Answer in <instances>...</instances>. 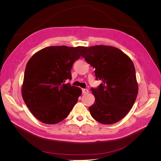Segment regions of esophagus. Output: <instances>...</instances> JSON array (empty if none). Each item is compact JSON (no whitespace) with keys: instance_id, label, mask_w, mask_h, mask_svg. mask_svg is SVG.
I'll return each instance as SVG.
<instances>
[{"instance_id":"1","label":"esophagus","mask_w":161,"mask_h":161,"mask_svg":"<svg viewBox=\"0 0 161 161\" xmlns=\"http://www.w3.org/2000/svg\"><path fill=\"white\" fill-rule=\"evenodd\" d=\"M82 94H87L89 92V90L86 89H82Z\"/></svg>"}]
</instances>
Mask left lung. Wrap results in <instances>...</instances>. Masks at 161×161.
I'll return each mask as SVG.
<instances>
[{
	"label": "left lung",
	"instance_id": "obj_1",
	"mask_svg": "<svg viewBox=\"0 0 161 161\" xmlns=\"http://www.w3.org/2000/svg\"><path fill=\"white\" fill-rule=\"evenodd\" d=\"M82 56L95 69L96 79L103 82L91 89L95 97L89 108L91 116L103 124L118 122L128 114L138 95L132 61L118 48L103 45L87 47Z\"/></svg>",
	"mask_w": 161,
	"mask_h": 161
}]
</instances>
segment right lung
Listing matches in <instances>:
<instances>
[{
    "instance_id": "1",
    "label": "right lung",
    "mask_w": 161,
    "mask_h": 161,
    "mask_svg": "<svg viewBox=\"0 0 161 161\" xmlns=\"http://www.w3.org/2000/svg\"><path fill=\"white\" fill-rule=\"evenodd\" d=\"M86 47L50 46L38 51L26 65L21 94L31 114L42 122L55 124L70 114L82 91L66 83L71 69Z\"/></svg>"
}]
</instances>
